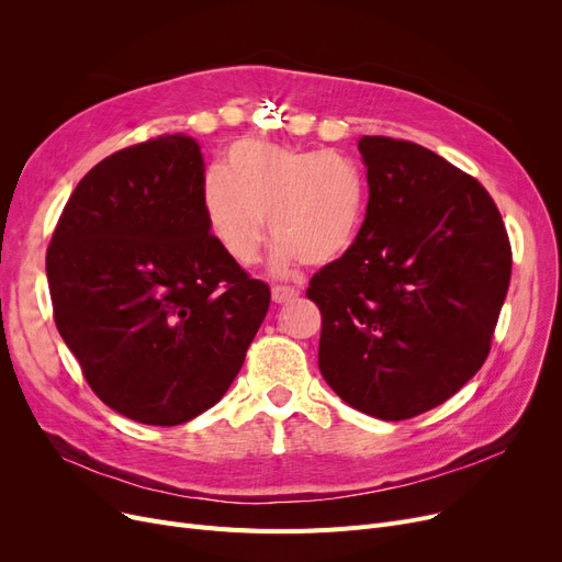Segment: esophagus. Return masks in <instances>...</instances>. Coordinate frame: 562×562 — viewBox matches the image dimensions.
Listing matches in <instances>:
<instances>
[{"label": "esophagus", "instance_id": "1", "mask_svg": "<svg viewBox=\"0 0 562 562\" xmlns=\"http://www.w3.org/2000/svg\"><path fill=\"white\" fill-rule=\"evenodd\" d=\"M271 296H273V303L284 305V303H289V301L296 299V296H299V291H296V289H291V286H273Z\"/></svg>", "mask_w": 562, "mask_h": 562}]
</instances>
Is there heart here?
Wrapping results in <instances>:
<instances>
[{"label":"heart","instance_id":"heart-1","mask_svg":"<svg viewBox=\"0 0 562 562\" xmlns=\"http://www.w3.org/2000/svg\"><path fill=\"white\" fill-rule=\"evenodd\" d=\"M369 202L364 170L330 150H303L263 140H236L221 170L200 187V212L216 246L252 266L266 239L263 218L278 236L271 269L333 266L356 248Z\"/></svg>","mask_w":562,"mask_h":562}]
</instances>
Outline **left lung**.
Instances as JSON below:
<instances>
[{"label":"left lung","instance_id":"left-lung-1","mask_svg":"<svg viewBox=\"0 0 562 562\" xmlns=\"http://www.w3.org/2000/svg\"><path fill=\"white\" fill-rule=\"evenodd\" d=\"M369 204L348 257L312 278L318 369L382 422L417 417L483 367L510 284V244L490 193L426 147L362 136Z\"/></svg>","mask_w":562,"mask_h":562}]
</instances>
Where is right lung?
<instances>
[{"label":"right lung","instance_id":"obj_1","mask_svg":"<svg viewBox=\"0 0 562 562\" xmlns=\"http://www.w3.org/2000/svg\"><path fill=\"white\" fill-rule=\"evenodd\" d=\"M202 182L195 138L132 145L77 184L47 248L58 333L91 390L147 426L216 405L271 303L206 232Z\"/></svg>","mask_w":562,"mask_h":562}]
</instances>
